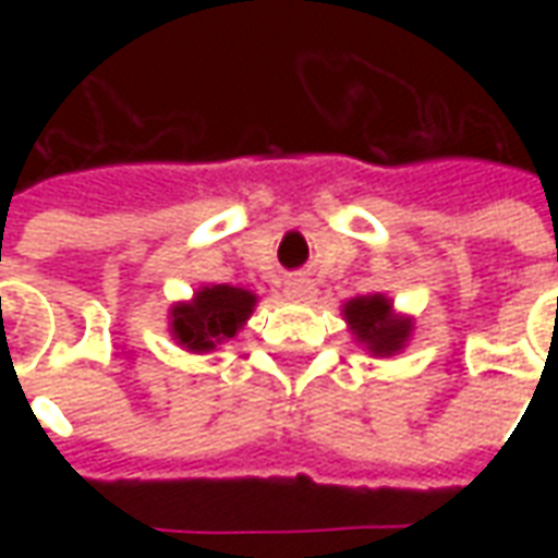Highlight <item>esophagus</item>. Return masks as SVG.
Listing matches in <instances>:
<instances>
[{
    "label": "esophagus",
    "instance_id": "1",
    "mask_svg": "<svg viewBox=\"0 0 558 558\" xmlns=\"http://www.w3.org/2000/svg\"><path fill=\"white\" fill-rule=\"evenodd\" d=\"M287 295H290L292 302H307L311 295H314V283L304 278H295L287 283Z\"/></svg>",
    "mask_w": 558,
    "mask_h": 558
}]
</instances>
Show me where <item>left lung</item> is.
Masks as SVG:
<instances>
[{"mask_svg": "<svg viewBox=\"0 0 558 558\" xmlns=\"http://www.w3.org/2000/svg\"><path fill=\"white\" fill-rule=\"evenodd\" d=\"M343 316L350 323L352 335L374 355H395L407 347L412 331V319L391 311V299L386 295H359L343 304Z\"/></svg>", "mask_w": 558, "mask_h": 558, "instance_id": "obj_1", "label": "left lung"}]
</instances>
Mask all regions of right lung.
Instances as JSON below:
<instances>
[{"mask_svg":"<svg viewBox=\"0 0 558 558\" xmlns=\"http://www.w3.org/2000/svg\"><path fill=\"white\" fill-rule=\"evenodd\" d=\"M254 307L256 295L251 290L230 283L203 287L194 292L191 302L172 304L170 335L187 352H211L223 340L239 335Z\"/></svg>","mask_w":558,"mask_h":558,"instance_id":"obj_1","label":"right lung"}]
</instances>
